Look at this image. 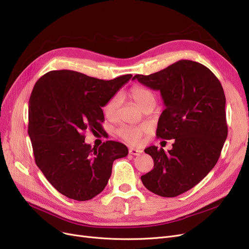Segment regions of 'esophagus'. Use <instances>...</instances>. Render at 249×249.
Returning <instances> with one entry per match:
<instances>
[{"label": "esophagus", "instance_id": "esophagus-1", "mask_svg": "<svg viewBox=\"0 0 249 249\" xmlns=\"http://www.w3.org/2000/svg\"><path fill=\"white\" fill-rule=\"evenodd\" d=\"M129 154H130V155H133V156H139L140 154H142V150H140V149H137V148H133V147H131V148H129Z\"/></svg>", "mask_w": 249, "mask_h": 249}]
</instances>
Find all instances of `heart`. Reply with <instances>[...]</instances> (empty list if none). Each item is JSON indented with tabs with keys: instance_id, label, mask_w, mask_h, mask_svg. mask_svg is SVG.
Listing matches in <instances>:
<instances>
[{
	"instance_id": "b5f03b06",
	"label": "heart",
	"mask_w": 249,
	"mask_h": 249,
	"mask_svg": "<svg viewBox=\"0 0 249 249\" xmlns=\"http://www.w3.org/2000/svg\"><path fill=\"white\" fill-rule=\"evenodd\" d=\"M129 95L132 101L144 110L149 105L156 104V96L153 91L146 89L142 85H133L129 91ZM119 107V96L114 95L111 99L107 100L103 106V113L107 119H115L118 113ZM147 128L144 126H130L124 125L117 130L118 136L125 142L131 145H139L142 143V139L143 134L146 132Z\"/></svg>"
}]
</instances>
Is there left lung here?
<instances>
[{
	"label": "left lung",
	"instance_id": "left-lung-1",
	"mask_svg": "<svg viewBox=\"0 0 249 249\" xmlns=\"http://www.w3.org/2000/svg\"><path fill=\"white\" fill-rule=\"evenodd\" d=\"M133 79L160 91L166 109L160 116L157 136L175 139L168 153L155 145L144 149L154 160V169L142 181L160 196L175 197L199 183L221 156L228 135L224 89L208 67L190 60L146 76L137 74Z\"/></svg>",
	"mask_w": 249,
	"mask_h": 249
}]
</instances>
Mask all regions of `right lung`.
Segmentation results:
<instances>
[{"instance_id": "obj_1", "label": "right lung", "mask_w": 249, "mask_h": 249, "mask_svg": "<svg viewBox=\"0 0 249 249\" xmlns=\"http://www.w3.org/2000/svg\"><path fill=\"white\" fill-rule=\"evenodd\" d=\"M131 77L103 80L56 70L36 81L29 99L28 135L36 166L63 196L93 198L105 189L114 160L128 155L126 145L113 140L91 148L84 131H105L102 107Z\"/></svg>"}]
</instances>
